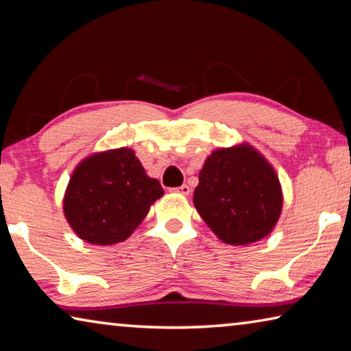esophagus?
I'll list each match as a JSON object with an SVG mask.
<instances>
[{
	"label": "esophagus",
	"instance_id": "1",
	"mask_svg": "<svg viewBox=\"0 0 351 351\" xmlns=\"http://www.w3.org/2000/svg\"><path fill=\"white\" fill-rule=\"evenodd\" d=\"M173 190H175V192H178V193H181V195H186V197L190 193V187L187 186V184H182L181 187H176Z\"/></svg>",
	"mask_w": 351,
	"mask_h": 351
}]
</instances>
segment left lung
Wrapping results in <instances>:
<instances>
[{
  "mask_svg": "<svg viewBox=\"0 0 351 351\" xmlns=\"http://www.w3.org/2000/svg\"><path fill=\"white\" fill-rule=\"evenodd\" d=\"M193 204L219 240L245 246L268 237L280 218L276 170L247 142L213 150L199 170Z\"/></svg>",
  "mask_w": 351,
  "mask_h": 351,
  "instance_id": "left-lung-1",
  "label": "left lung"
}]
</instances>
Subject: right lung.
<instances>
[{
	"label": "right lung",
	"mask_w": 351,
	"mask_h": 351,
	"mask_svg": "<svg viewBox=\"0 0 351 351\" xmlns=\"http://www.w3.org/2000/svg\"><path fill=\"white\" fill-rule=\"evenodd\" d=\"M164 195L127 147L90 154L74 169L63 213L79 239L108 246L125 241Z\"/></svg>",
	"instance_id": "add662e5"
}]
</instances>
